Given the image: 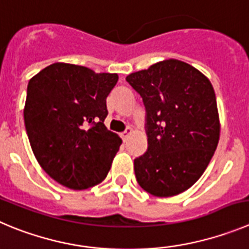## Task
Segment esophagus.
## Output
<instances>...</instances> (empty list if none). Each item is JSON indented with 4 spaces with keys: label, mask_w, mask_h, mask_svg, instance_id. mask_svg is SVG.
Returning a JSON list of instances; mask_svg holds the SVG:
<instances>
[{
    "label": "esophagus",
    "mask_w": 249,
    "mask_h": 249,
    "mask_svg": "<svg viewBox=\"0 0 249 249\" xmlns=\"http://www.w3.org/2000/svg\"><path fill=\"white\" fill-rule=\"evenodd\" d=\"M131 132H132V130L130 129V127H127V129L125 130L124 132H122V135H120V136H122L123 140L126 141V140H127V138H129V135H130V134H131Z\"/></svg>",
    "instance_id": "1"
}]
</instances>
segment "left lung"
Instances as JSON below:
<instances>
[{
  "label": "left lung",
  "instance_id": "1",
  "mask_svg": "<svg viewBox=\"0 0 249 249\" xmlns=\"http://www.w3.org/2000/svg\"><path fill=\"white\" fill-rule=\"evenodd\" d=\"M126 82L140 94L146 110L147 150L134 160L136 180L155 196L189 189L219 142L213 85L195 67L174 59L130 73Z\"/></svg>",
  "mask_w": 249,
  "mask_h": 249
}]
</instances>
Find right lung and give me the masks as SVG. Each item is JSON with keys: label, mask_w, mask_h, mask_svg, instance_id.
Listing matches in <instances>:
<instances>
[{"label": "right lung", "mask_w": 249, "mask_h": 249, "mask_svg": "<svg viewBox=\"0 0 249 249\" xmlns=\"http://www.w3.org/2000/svg\"><path fill=\"white\" fill-rule=\"evenodd\" d=\"M117 82V73L56 62L28 83V139L41 168L60 184L87 189L107 177L123 142L104 125L106 99Z\"/></svg>", "instance_id": "obj_1"}]
</instances>
